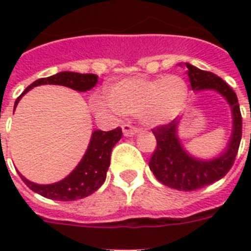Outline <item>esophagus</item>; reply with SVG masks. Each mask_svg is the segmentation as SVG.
<instances>
[{
    "instance_id": "1",
    "label": "esophagus",
    "mask_w": 251,
    "mask_h": 251,
    "mask_svg": "<svg viewBox=\"0 0 251 251\" xmlns=\"http://www.w3.org/2000/svg\"><path fill=\"white\" fill-rule=\"evenodd\" d=\"M138 131H139V129H138V127H135V126L130 125V124H124V125H122V133H124V135H125V137H131V135H135Z\"/></svg>"
}]
</instances>
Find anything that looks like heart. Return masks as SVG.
Returning <instances> with one entry per match:
<instances>
[{
  "label": "heart",
  "mask_w": 251,
  "mask_h": 251,
  "mask_svg": "<svg viewBox=\"0 0 251 251\" xmlns=\"http://www.w3.org/2000/svg\"><path fill=\"white\" fill-rule=\"evenodd\" d=\"M187 84L179 75L149 79L130 76L108 88V100L95 96L91 106L98 113L117 112L138 116L143 124L157 126L172 121L181 113L187 99Z\"/></svg>",
  "instance_id": "heart-1"
}]
</instances>
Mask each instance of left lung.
Segmentation results:
<instances>
[{
  "mask_svg": "<svg viewBox=\"0 0 251 251\" xmlns=\"http://www.w3.org/2000/svg\"><path fill=\"white\" fill-rule=\"evenodd\" d=\"M186 68L193 90L218 91L228 100L233 114V133L226 151L218 159L210 161L197 160L185 152L176 135L178 125L177 120L152 129L157 142L156 149L150 159V169L153 176L165 186L182 191H193L219 181L229 172L236 160L241 142L242 117L237 95L229 84L214 73L201 70L190 64H186Z\"/></svg>",
  "mask_w": 251,
  "mask_h": 251,
  "instance_id": "left-lung-1",
  "label": "left lung"
}]
</instances>
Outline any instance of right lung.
Segmentation results:
<instances>
[{"label":"right lung","instance_id":"add662e5","mask_svg":"<svg viewBox=\"0 0 251 251\" xmlns=\"http://www.w3.org/2000/svg\"><path fill=\"white\" fill-rule=\"evenodd\" d=\"M96 82H98V76L94 74H79L73 72L58 73L56 75L41 78L29 84L25 92L15 100V105L27 91L40 84H60L84 92L95 87ZM121 137V127H116L110 131H101V130L94 131L83 159L80 160L78 167L60 182L52 185H37L25 179L22 175L19 176L31 190L45 198L62 201V202L82 199L95 193L105 181L106 171L110 164V152Z\"/></svg>","mask_w":251,"mask_h":251}]
</instances>
